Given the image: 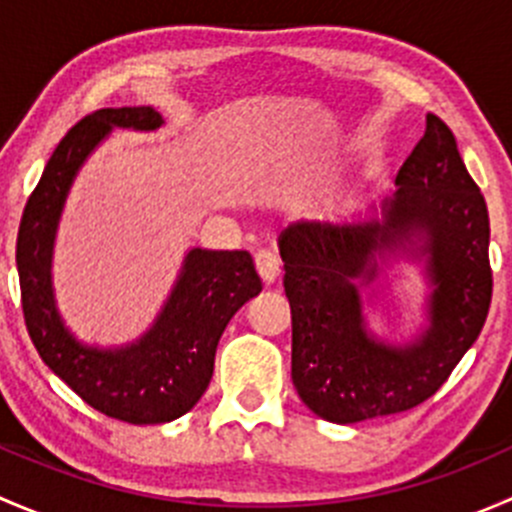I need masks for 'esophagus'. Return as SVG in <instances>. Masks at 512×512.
Segmentation results:
<instances>
[{
  "label": "esophagus",
  "instance_id": "1",
  "mask_svg": "<svg viewBox=\"0 0 512 512\" xmlns=\"http://www.w3.org/2000/svg\"><path fill=\"white\" fill-rule=\"evenodd\" d=\"M255 265H257V272H260V277H262V282H265V285H272V282H275L277 277H280V272H282L280 257H277L272 250L257 252Z\"/></svg>",
  "mask_w": 512,
  "mask_h": 512
}]
</instances>
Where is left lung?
<instances>
[{"label":"left lung","mask_w":512,"mask_h":512,"mask_svg":"<svg viewBox=\"0 0 512 512\" xmlns=\"http://www.w3.org/2000/svg\"><path fill=\"white\" fill-rule=\"evenodd\" d=\"M396 185L384 223H299L280 240L292 309L294 389L332 423L401 414L431 399L488 317V208L456 136L433 113L396 173ZM414 234L427 235L432 327L416 345L389 348L363 332L355 280L368 284L375 255Z\"/></svg>","instance_id":"obj_1"}]
</instances>
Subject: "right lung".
Here are the masks:
<instances>
[{"label":"right lung","instance_id":"1","mask_svg":"<svg viewBox=\"0 0 512 512\" xmlns=\"http://www.w3.org/2000/svg\"><path fill=\"white\" fill-rule=\"evenodd\" d=\"M151 106L101 108L69 128L24 208L17 267L27 332L44 364L91 409L116 421L165 423L188 414L213 379L215 349L232 314L262 292L250 252H188L178 285L158 322L138 344L101 352L76 342L61 324L51 294V245L69 185L86 156L113 126L153 131Z\"/></svg>","mask_w":512,"mask_h":512}]
</instances>
